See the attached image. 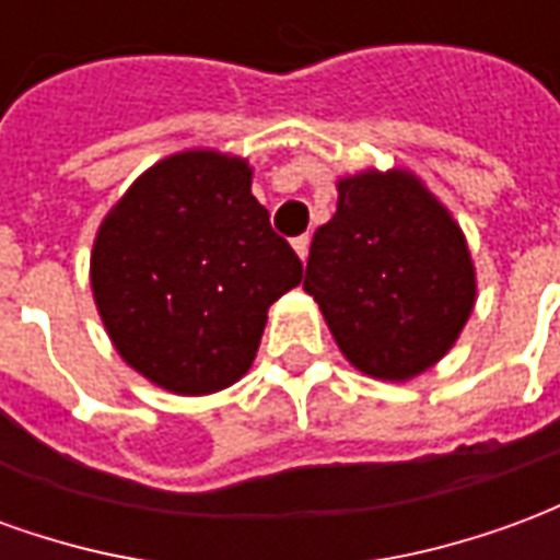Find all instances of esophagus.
Returning a JSON list of instances; mask_svg holds the SVG:
<instances>
[{"mask_svg":"<svg viewBox=\"0 0 560 560\" xmlns=\"http://www.w3.org/2000/svg\"><path fill=\"white\" fill-rule=\"evenodd\" d=\"M293 252L300 255V260H305L308 257V236H296L293 240Z\"/></svg>","mask_w":560,"mask_h":560,"instance_id":"34e87169","label":"esophagus"}]
</instances>
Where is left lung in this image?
<instances>
[{
    "instance_id": "obj_1",
    "label": "left lung",
    "mask_w": 560,
    "mask_h": 560,
    "mask_svg": "<svg viewBox=\"0 0 560 560\" xmlns=\"http://www.w3.org/2000/svg\"><path fill=\"white\" fill-rule=\"evenodd\" d=\"M339 209L312 240L303 288L345 360L377 381L441 363L477 303L453 212L408 167L339 176Z\"/></svg>"
}]
</instances>
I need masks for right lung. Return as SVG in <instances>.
Returning <instances> with one entry per match:
<instances>
[{"label": "right lung", "instance_id": "right-lung-1", "mask_svg": "<svg viewBox=\"0 0 560 560\" xmlns=\"http://www.w3.org/2000/svg\"><path fill=\"white\" fill-rule=\"evenodd\" d=\"M252 173L219 149L173 152L128 185L95 233L90 284L104 329L138 375L176 396L236 384L269 305L303 281Z\"/></svg>", "mask_w": 560, "mask_h": 560}]
</instances>
